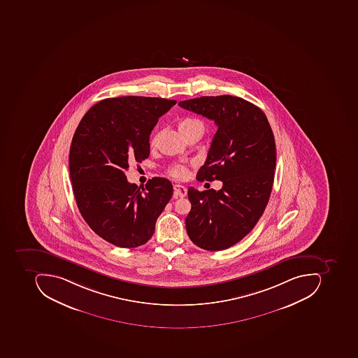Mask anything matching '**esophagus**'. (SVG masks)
<instances>
[{
    "label": "esophagus",
    "mask_w": 358,
    "mask_h": 358,
    "mask_svg": "<svg viewBox=\"0 0 358 358\" xmlns=\"http://www.w3.org/2000/svg\"><path fill=\"white\" fill-rule=\"evenodd\" d=\"M174 196H180V198H184L187 196V188L182 186V185L176 184L173 186Z\"/></svg>",
    "instance_id": "obj_1"
}]
</instances>
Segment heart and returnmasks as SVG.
<instances>
[{
	"mask_svg": "<svg viewBox=\"0 0 358 358\" xmlns=\"http://www.w3.org/2000/svg\"><path fill=\"white\" fill-rule=\"evenodd\" d=\"M196 128L203 129V124L200 120L192 118V117L180 120V124H178V129H180V131L182 134ZM155 142H156V136L152 140V144ZM169 174L174 178H184L186 174H187V166L180 164H173V166L169 169Z\"/></svg>",
	"mask_w": 358,
	"mask_h": 358,
	"instance_id": "obj_1",
	"label": "heart"
}]
</instances>
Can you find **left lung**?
Wrapping results in <instances>:
<instances>
[{
	"label": "left lung",
	"instance_id": "1",
	"mask_svg": "<svg viewBox=\"0 0 358 358\" xmlns=\"http://www.w3.org/2000/svg\"><path fill=\"white\" fill-rule=\"evenodd\" d=\"M178 106L217 126L196 180L222 182L217 192L188 188L186 230L199 248L226 250L252 231L269 201L276 164L273 132L264 113L238 96H201Z\"/></svg>",
	"mask_w": 358,
	"mask_h": 358
}]
</instances>
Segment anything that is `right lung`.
<instances>
[{
    "instance_id": "add662e5",
    "label": "right lung",
    "mask_w": 358,
    "mask_h": 358,
    "mask_svg": "<svg viewBox=\"0 0 358 358\" xmlns=\"http://www.w3.org/2000/svg\"><path fill=\"white\" fill-rule=\"evenodd\" d=\"M176 103L150 96L104 99L75 131L69 166L76 204L89 227L114 245L145 244L173 194L166 178L138 187L124 172L129 164L148 158L150 132Z\"/></svg>"
}]
</instances>
